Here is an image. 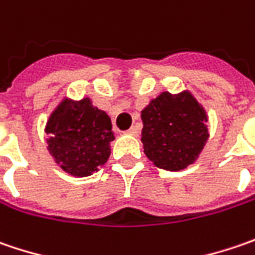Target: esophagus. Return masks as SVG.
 Listing matches in <instances>:
<instances>
[{
    "instance_id": "1",
    "label": "esophagus",
    "mask_w": 255,
    "mask_h": 255,
    "mask_svg": "<svg viewBox=\"0 0 255 255\" xmlns=\"http://www.w3.org/2000/svg\"><path fill=\"white\" fill-rule=\"evenodd\" d=\"M127 134H129V135H138V128H137V127H131L127 131Z\"/></svg>"
}]
</instances>
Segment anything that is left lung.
<instances>
[{"mask_svg":"<svg viewBox=\"0 0 255 255\" xmlns=\"http://www.w3.org/2000/svg\"><path fill=\"white\" fill-rule=\"evenodd\" d=\"M144 154L158 168L181 171L200 157L208 141V114L188 90L161 93L141 111Z\"/></svg>","mask_w":255,"mask_h":255,"instance_id":"8db88e82","label":"left lung"}]
</instances>
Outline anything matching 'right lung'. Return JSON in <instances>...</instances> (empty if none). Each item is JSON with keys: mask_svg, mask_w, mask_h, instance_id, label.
I'll return each instance as SVG.
<instances>
[{"mask_svg": "<svg viewBox=\"0 0 255 255\" xmlns=\"http://www.w3.org/2000/svg\"><path fill=\"white\" fill-rule=\"evenodd\" d=\"M47 149L55 164L72 177H88L106 164L116 139L111 118L93 106L90 97L80 101L62 98L45 124Z\"/></svg>", "mask_w": 255, "mask_h": 255, "instance_id": "right-lung-1", "label": "right lung"}]
</instances>
